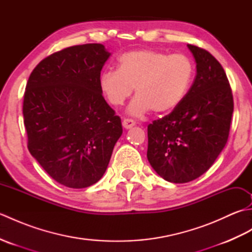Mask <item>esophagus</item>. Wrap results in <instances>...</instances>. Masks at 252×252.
<instances>
[{"mask_svg": "<svg viewBox=\"0 0 252 252\" xmlns=\"http://www.w3.org/2000/svg\"><path fill=\"white\" fill-rule=\"evenodd\" d=\"M122 126H123V127H126V129H131L133 126H135V121L127 118V119H123Z\"/></svg>", "mask_w": 252, "mask_h": 252, "instance_id": "obj_1", "label": "esophagus"}]
</instances>
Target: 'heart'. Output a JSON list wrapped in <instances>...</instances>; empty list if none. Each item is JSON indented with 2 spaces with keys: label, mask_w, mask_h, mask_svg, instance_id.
<instances>
[{
  "label": "heart",
  "mask_w": 252,
  "mask_h": 252,
  "mask_svg": "<svg viewBox=\"0 0 252 252\" xmlns=\"http://www.w3.org/2000/svg\"><path fill=\"white\" fill-rule=\"evenodd\" d=\"M194 73V63L184 54L131 51L119 57L118 70L100 74L99 89L109 104L121 106L135 88L136 97L129 107L133 116H143L151 110L167 114L183 101Z\"/></svg>",
  "instance_id": "1"
}]
</instances>
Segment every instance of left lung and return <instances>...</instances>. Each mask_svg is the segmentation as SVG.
I'll return each instance as SVG.
<instances>
[{
  "label": "left lung",
  "mask_w": 252,
  "mask_h": 252,
  "mask_svg": "<svg viewBox=\"0 0 252 252\" xmlns=\"http://www.w3.org/2000/svg\"><path fill=\"white\" fill-rule=\"evenodd\" d=\"M196 62V78L183 101L147 126V159L171 183L199 178L227 142L233 94L221 63L208 51L187 44Z\"/></svg>",
  "instance_id": "left-lung-1"
}]
</instances>
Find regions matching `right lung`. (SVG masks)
<instances>
[{
	"label": "right lung",
	"mask_w": 252,
	"mask_h": 252,
	"mask_svg": "<svg viewBox=\"0 0 252 252\" xmlns=\"http://www.w3.org/2000/svg\"><path fill=\"white\" fill-rule=\"evenodd\" d=\"M109 56L98 43L67 47L37 63L26 85L29 152L52 179L70 189L101 179L122 134L120 117L99 89Z\"/></svg>",
	"instance_id": "obj_1"
}]
</instances>
